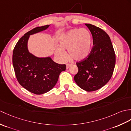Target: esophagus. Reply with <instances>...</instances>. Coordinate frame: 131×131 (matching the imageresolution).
Here are the masks:
<instances>
[{"mask_svg":"<svg viewBox=\"0 0 131 131\" xmlns=\"http://www.w3.org/2000/svg\"><path fill=\"white\" fill-rule=\"evenodd\" d=\"M71 66V65L70 64V63H68V64H66V69H69Z\"/></svg>","mask_w":131,"mask_h":131,"instance_id":"1","label":"esophagus"}]
</instances>
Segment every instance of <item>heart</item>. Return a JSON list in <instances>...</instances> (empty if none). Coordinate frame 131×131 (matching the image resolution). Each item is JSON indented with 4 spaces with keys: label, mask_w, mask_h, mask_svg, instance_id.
I'll return each mask as SVG.
<instances>
[{
    "label": "heart",
    "mask_w": 131,
    "mask_h": 131,
    "mask_svg": "<svg viewBox=\"0 0 131 131\" xmlns=\"http://www.w3.org/2000/svg\"><path fill=\"white\" fill-rule=\"evenodd\" d=\"M60 46L55 52L60 60L65 61L68 50L70 58L75 61L85 59L89 55L92 46V35L87 29L74 28L70 30L60 39Z\"/></svg>",
    "instance_id": "b5f03b06"
}]
</instances>
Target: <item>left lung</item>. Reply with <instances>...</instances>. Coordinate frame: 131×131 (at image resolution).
<instances>
[{"label": "left lung", "mask_w": 131, "mask_h": 131, "mask_svg": "<svg viewBox=\"0 0 131 131\" xmlns=\"http://www.w3.org/2000/svg\"><path fill=\"white\" fill-rule=\"evenodd\" d=\"M85 25L92 33L94 46L86 59L77 63L79 71L74 79L82 89L93 92L104 86L111 79L115 64V54L107 33L91 24Z\"/></svg>", "instance_id": "left-lung-1"}]
</instances>
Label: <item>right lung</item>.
I'll list each match as a JSON object with an SVG mask.
<instances>
[{
    "instance_id": "1",
    "label": "right lung",
    "mask_w": 131,
    "mask_h": 131,
    "mask_svg": "<svg viewBox=\"0 0 131 131\" xmlns=\"http://www.w3.org/2000/svg\"><path fill=\"white\" fill-rule=\"evenodd\" d=\"M50 25L38 27L26 33L18 41L13 52V65L19 83L33 94L40 95L55 86L66 65L56 63L50 56L39 57L28 48L30 35L47 29Z\"/></svg>"
}]
</instances>
